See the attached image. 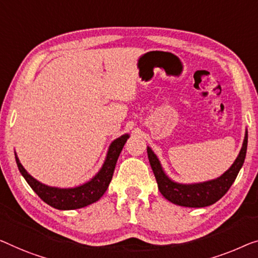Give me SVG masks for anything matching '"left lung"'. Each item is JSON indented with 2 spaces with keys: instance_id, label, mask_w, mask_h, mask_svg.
Returning <instances> with one entry per match:
<instances>
[{
  "instance_id": "left-lung-1",
  "label": "left lung",
  "mask_w": 258,
  "mask_h": 258,
  "mask_svg": "<svg viewBox=\"0 0 258 258\" xmlns=\"http://www.w3.org/2000/svg\"><path fill=\"white\" fill-rule=\"evenodd\" d=\"M247 146L248 131L245 130L241 151L228 170H226L218 178L206 180V182L190 184L175 182V180L169 177L164 172L159 157L156 156V154L152 151L149 146L147 147V154L154 176L156 178L157 186H159V190L164 198L179 206L205 207L212 205L221 197H224L226 192L232 186L237 174H239L240 169L243 166L245 153H247Z\"/></svg>"
}]
</instances>
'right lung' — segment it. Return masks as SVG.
<instances>
[{
	"label": "right lung",
	"mask_w": 258,
	"mask_h": 258,
	"mask_svg": "<svg viewBox=\"0 0 258 258\" xmlns=\"http://www.w3.org/2000/svg\"><path fill=\"white\" fill-rule=\"evenodd\" d=\"M128 138L130 134H122L121 137L111 142L110 147L107 149L104 163L97 174L88 182L74 187H55L46 185V184H43L32 177L25 170V168L19 162L16 152H15V159H16L19 172L28 182L31 189L39 196L41 201H44L46 204L56 210L64 211L82 209L84 206L99 201L102 196L105 194L111 179H112L118 157L120 155L122 147H124Z\"/></svg>",
	"instance_id": "add662e5"
}]
</instances>
